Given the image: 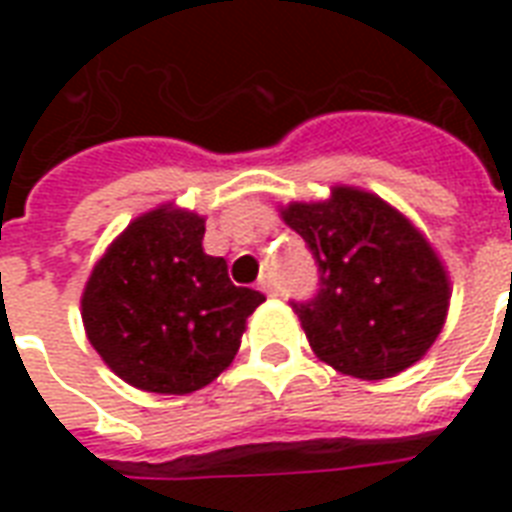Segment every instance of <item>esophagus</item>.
I'll return each instance as SVG.
<instances>
[{
    "mask_svg": "<svg viewBox=\"0 0 512 512\" xmlns=\"http://www.w3.org/2000/svg\"><path fill=\"white\" fill-rule=\"evenodd\" d=\"M260 289H263L265 295H276V284H273L271 276H263V279H260Z\"/></svg>",
    "mask_w": 512,
    "mask_h": 512,
    "instance_id": "34e87169",
    "label": "esophagus"
}]
</instances>
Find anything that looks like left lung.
I'll list each match as a JSON object with an SVG mask.
<instances>
[{
    "label": "left lung",
    "mask_w": 512,
    "mask_h": 512,
    "mask_svg": "<svg viewBox=\"0 0 512 512\" xmlns=\"http://www.w3.org/2000/svg\"><path fill=\"white\" fill-rule=\"evenodd\" d=\"M284 223L319 265V289L292 308L313 353L358 380L420 361L449 308V279L425 236L374 193L337 185L332 199L289 204Z\"/></svg>",
    "instance_id": "1"
}]
</instances>
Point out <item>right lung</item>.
<instances>
[{
	"mask_svg": "<svg viewBox=\"0 0 512 512\" xmlns=\"http://www.w3.org/2000/svg\"><path fill=\"white\" fill-rule=\"evenodd\" d=\"M204 217L151 209L92 268L82 321L92 348L124 382L183 396L231 364L265 297L236 287L223 257L201 247Z\"/></svg>",
	"mask_w": 512,
	"mask_h": 512,
	"instance_id": "obj_1",
	"label": "right lung"
}]
</instances>
